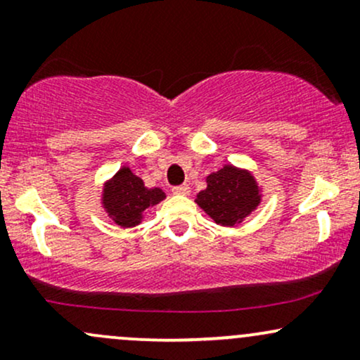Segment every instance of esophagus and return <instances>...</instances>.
I'll return each mask as SVG.
<instances>
[{"instance_id":"esophagus-1","label":"esophagus","mask_w":360,"mask_h":360,"mask_svg":"<svg viewBox=\"0 0 360 360\" xmlns=\"http://www.w3.org/2000/svg\"><path fill=\"white\" fill-rule=\"evenodd\" d=\"M172 193H174V194H183V196H186V194H189V186L188 184L174 186V188H172Z\"/></svg>"}]
</instances>
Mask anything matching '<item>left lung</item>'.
Here are the masks:
<instances>
[{"label":"left lung","mask_w":360,"mask_h":360,"mask_svg":"<svg viewBox=\"0 0 360 360\" xmlns=\"http://www.w3.org/2000/svg\"><path fill=\"white\" fill-rule=\"evenodd\" d=\"M206 183L208 186L198 194L196 203L223 226L240 223L260 203L254 177L233 166H225L210 174Z\"/></svg>","instance_id":"obj_1"}]
</instances>
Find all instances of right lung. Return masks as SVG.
Segmentation results:
<instances>
[{
    "label": "right lung",
    "instance_id": "obj_1",
    "mask_svg": "<svg viewBox=\"0 0 360 360\" xmlns=\"http://www.w3.org/2000/svg\"><path fill=\"white\" fill-rule=\"evenodd\" d=\"M166 194L162 189H148L143 181L130 171L122 167L113 179L108 181L103 193V205L113 221L120 226H135L142 220L147 208L162 201Z\"/></svg>",
    "mask_w": 360,
    "mask_h": 360
}]
</instances>
